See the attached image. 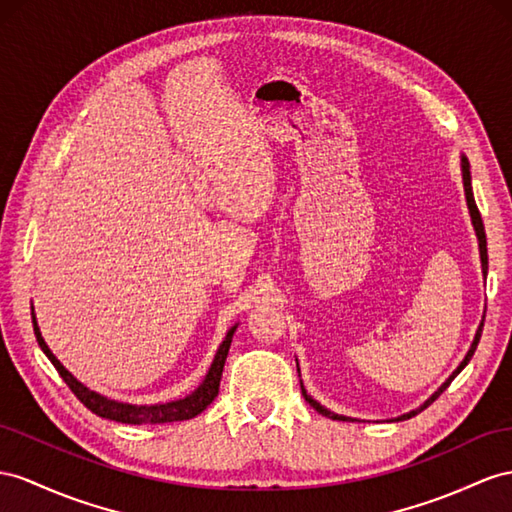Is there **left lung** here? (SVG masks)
<instances>
[{
	"mask_svg": "<svg viewBox=\"0 0 512 512\" xmlns=\"http://www.w3.org/2000/svg\"><path fill=\"white\" fill-rule=\"evenodd\" d=\"M463 186H465V196H467V205H469V214H471V222H474V229H476V235H478V242H480V259H482V272L487 274V270H489V255H487V235H484V225H482V216H480V212H478V205H476V201H474V192H471V175H469V162H467V157H463ZM482 326H484V320H482V324H480V329H478V333H476V339H474V344H471V348H469V352L465 355V359H463V363L458 365V368L454 370V374L448 378V381H445L435 393H432V396L419 406V409H415V411H411V413H406V415H402V417H398V419H409V417H413V415H417L419 411H424L428 404H432L435 402L441 393L450 387V383L454 381V376L461 372L465 365L469 363V359L474 357V352H476V348H478V342H480V333H482ZM300 389H303V396H305V400L313 406V409H316L318 413H322L324 417H331V419H348V417H344V415H337V413H331L329 409H324L322 404H318L316 400H313L311 396H307V391H305V387H303V383H300Z\"/></svg>",
	"mask_w": 512,
	"mask_h": 512,
	"instance_id": "1",
	"label": "left lung"
}]
</instances>
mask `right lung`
Wrapping results in <instances>:
<instances>
[{
  "instance_id": "obj_1",
  "label": "right lung",
  "mask_w": 512,
  "mask_h": 512,
  "mask_svg": "<svg viewBox=\"0 0 512 512\" xmlns=\"http://www.w3.org/2000/svg\"><path fill=\"white\" fill-rule=\"evenodd\" d=\"M32 324H34V335L36 342L41 346V350L47 355V359L54 363V368L58 370V374L62 376V381L69 385V389L75 393V398L80 400L86 409L93 411L99 417L106 419H114V422L121 424H168V422H183V419H192L194 415H199L201 411H205L212 400L218 396V387H220V378H222V368H225V361L229 355V346L231 339L235 333V326L227 333L225 342L220 344L216 359L209 368L203 385L196 389L194 393H190L188 398L177 400V402H166V404H153V406H136V404H123V402H114L99 396V393L90 391L88 387H84L77 378H73V374L69 370H64V365L54 357L45 344V339L41 337V331L36 326V318L32 313Z\"/></svg>"
}]
</instances>
